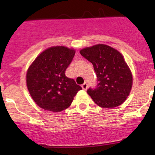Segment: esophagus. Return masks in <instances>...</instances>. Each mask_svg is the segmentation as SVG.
Returning a JSON list of instances; mask_svg holds the SVG:
<instances>
[{"label":"esophagus","mask_w":155,"mask_h":155,"mask_svg":"<svg viewBox=\"0 0 155 155\" xmlns=\"http://www.w3.org/2000/svg\"><path fill=\"white\" fill-rule=\"evenodd\" d=\"M82 88H83V90H84V91H85V90H87V83H84V84H82Z\"/></svg>","instance_id":"34e87169"}]
</instances>
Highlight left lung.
Segmentation results:
<instances>
[{
  "instance_id": "1",
  "label": "left lung",
  "mask_w": 155,
  "mask_h": 155,
  "mask_svg": "<svg viewBox=\"0 0 155 155\" xmlns=\"http://www.w3.org/2000/svg\"><path fill=\"white\" fill-rule=\"evenodd\" d=\"M80 53L92 64L97 75V87L87 91L93 101L104 109L124 103L132 89L133 75L121 53L108 45L97 44Z\"/></svg>"
}]
</instances>
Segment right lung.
Masks as SVG:
<instances>
[{"instance_id": "1", "label": "right lung", "mask_w": 155, "mask_h": 155, "mask_svg": "<svg viewBox=\"0 0 155 155\" xmlns=\"http://www.w3.org/2000/svg\"><path fill=\"white\" fill-rule=\"evenodd\" d=\"M74 54L73 48L51 46L30 64L26 73V85L38 106L50 112H61L69 107L78 91L82 89L74 79L65 75Z\"/></svg>"}]
</instances>
